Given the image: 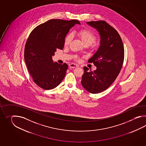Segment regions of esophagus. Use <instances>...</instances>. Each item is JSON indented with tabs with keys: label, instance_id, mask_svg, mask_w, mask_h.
Instances as JSON below:
<instances>
[{
	"label": "esophagus",
	"instance_id": "1",
	"mask_svg": "<svg viewBox=\"0 0 146 146\" xmlns=\"http://www.w3.org/2000/svg\"><path fill=\"white\" fill-rule=\"evenodd\" d=\"M69 67H70V68H76V67H77L78 65H76V64H69Z\"/></svg>",
	"mask_w": 146,
	"mask_h": 146
}]
</instances>
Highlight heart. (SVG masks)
I'll use <instances>...</instances> for the list:
<instances>
[{
  "label": "heart",
  "mask_w": 146,
  "mask_h": 146,
  "mask_svg": "<svg viewBox=\"0 0 146 146\" xmlns=\"http://www.w3.org/2000/svg\"><path fill=\"white\" fill-rule=\"evenodd\" d=\"M77 36L80 39L82 43L84 46H93L96 45L95 40H96V36L92 31H91L88 29H82L78 31L77 32ZM72 39V34L69 33L66 36L64 40V45L66 46H67L70 43ZM76 58H77V56H74Z\"/></svg>",
  "instance_id": "1"
}]
</instances>
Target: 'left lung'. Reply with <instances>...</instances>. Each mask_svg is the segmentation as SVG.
Returning <instances> with one entry per match:
<instances>
[{
  "mask_svg": "<svg viewBox=\"0 0 146 146\" xmlns=\"http://www.w3.org/2000/svg\"><path fill=\"white\" fill-rule=\"evenodd\" d=\"M87 23L99 31L101 44L89 60L96 66V70L84 67L81 83L88 92L95 94L107 89L117 77L124 62V45L117 31L105 21Z\"/></svg>",
  "mask_w": 146,
  "mask_h": 146,
  "instance_id": "8db88e82",
  "label": "left lung"
}]
</instances>
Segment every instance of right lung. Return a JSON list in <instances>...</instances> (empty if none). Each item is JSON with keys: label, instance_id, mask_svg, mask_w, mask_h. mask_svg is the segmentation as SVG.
I'll list each match as a JSON object with an SVG mask.
<instances>
[{"label": "right lung", "instance_id": "obj_1", "mask_svg": "<svg viewBox=\"0 0 146 146\" xmlns=\"http://www.w3.org/2000/svg\"><path fill=\"white\" fill-rule=\"evenodd\" d=\"M77 20L51 19L32 31L25 47V60L33 80L44 90L57 87L65 76L68 66L53 62L52 56L57 49L62 50L64 40Z\"/></svg>", "mask_w": 146, "mask_h": 146}]
</instances>
